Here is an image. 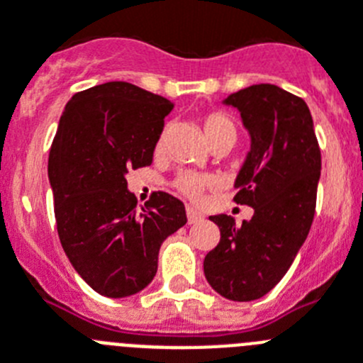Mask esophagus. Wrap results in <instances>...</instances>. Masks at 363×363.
I'll return each instance as SVG.
<instances>
[{
	"instance_id": "esophagus-1",
	"label": "esophagus",
	"mask_w": 363,
	"mask_h": 363,
	"mask_svg": "<svg viewBox=\"0 0 363 363\" xmlns=\"http://www.w3.org/2000/svg\"><path fill=\"white\" fill-rule=\"evenodd\" d=\"M186 217H188L189 224H195V222L204 220V213L197 211L195 208H188V210H186Z\"/></svg>"
}]
</instances>
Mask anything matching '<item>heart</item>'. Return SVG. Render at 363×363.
Wrapping results in <instances>:
<instances>
[{"label": "heart", "mask_w": 363, "mask_h": 363, "mask_svg": "<svg viewBox=\"0 0 363 363\" xmlns=\"http://www.w3.org/2000/svg\"><path fill=\"white\" fill-rule=\"evenodd\" d=\"M204 132L208 139H210V143H213L218 137L226 135V133H235L237 135L233 123L226 116H222V113H210V116L204 117ZM162 145H164V133L159 137L157 148H162ZM213 182L215 179L210 177V175L195 174V172H182L177 177V181H175V184H177V188L181 189L186 197L191 199V201H199L202 194H204V189L213 186Z\"/></svg>", "instance_id": "obj_1"}]
</instances>
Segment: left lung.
Returning <instances> with one entry per match:
<instances>
[{
	"mask_svg": "<svg viewBox=\"0 0 363 363\" xmlns=\"http://www.w3.org/2000/svg\"><path fill=\"white\" fill-rule=\"evenodd\" d=\"M222 104L237 108L250 152L235 179L237 204L253 208L235 226L230 215H211L220 242L206 255L204 275L218 295L250 302L269 293L308 238L320 181L318 141L306 101L277 84H253Z\"/></svg>",
	"mask_w": 363,
	"mask_h": 363,
	"instance_id": "obj_1",
	"label": "left lung"
}]
</instances>
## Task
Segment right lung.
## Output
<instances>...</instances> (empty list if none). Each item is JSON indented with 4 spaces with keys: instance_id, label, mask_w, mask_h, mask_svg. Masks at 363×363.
Here are the masks:
<instances>
[{
    "instance_id": "add662e5",
    "label": "right lung",
    "mask_w": 363,
    "mask_h": 363,
    "mask_svg": "<svg viewBox=\"0 0 363 363\" xmlns=\"http://www.w3.org/2000/svg\"><path fill=\"white\" fill-rule=\"evenodd\" d=\"M174 104L125 81L76 94L48 155V181L61 246L99 295L125 298L157 273L166 237L186 224L174 195L159 191L137 210L128 169L150 166Z\"/></svg>"
}]
</instances>
